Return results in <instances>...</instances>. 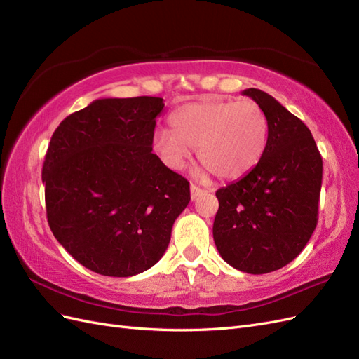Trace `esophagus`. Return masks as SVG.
<instances>
[{"instance_id": "34e87169", "label": "esophagus", "mask_w": 359, "mask_h": 359, "mask_svg": "<svg viewBox=\"0 0 359 359\" xmlns=\"http://www.w3.org/2000/svg\"><path fill=\"white\" fill-rule=\"evenodd\" d=\"M205 191H206V190H203V189H201V187H198V186H194V184H191V187H190L191 201H194L198 196H201V194L205 193Z\"/></svg>"}]
</instances>
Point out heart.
I'll return each mask as SVG.
<instances>
[{
    "label": "heart",
    "instance_id": "1",
    "mask_svg": "<svg viewBox=\"0 0 359 359\" xmlns=\"http://www.w3.org/2000/svg\"><path fill=\"white\" fill-rule=\"evenodd\" d=\"M172 130L154 135V151L170 169H182L190 148L215 177L236 180L262 158L268 139L264 111L250 102L205 100L181 106L170 116Z\"/></svg>",
    "mask_w": 359,
    "mask_h": 359
}]
</instances>
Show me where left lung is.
Instances as JSON below:
<instances>
[{"instance_id":"obj_1","label":"left lung","mask_w":359,"mask_h":359,"mask_svg":"<svg viewBox=\"0 0 359 359\" xmlns=\"http://www.w3.org/2000/svg\"><path fill=\"white\" fill-rule=\"evenodd\" d=\"M264 111L268 139L245 177L219 189L212 235L227 264L266 274L292 262L318 224L322 157L309 127L273 95L243 91Z\"/></svg>"}]
</instances>
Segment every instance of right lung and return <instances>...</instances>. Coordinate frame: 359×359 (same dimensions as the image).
<instances>
[{"label": "right lung", "mask_w": 359, "mask_h": 359, "mask_svg": "<svg viewBox=\"0 0 359 359\" xmlns=\"http://www.w3.org/2000/svg\"><path fill=\"white\" fill-rule=\"evenodd\" d=\"M160 97L99 99L62 119L43 163L48 223L81 265L132 277L156 265L190 184L153 154Z\"/></svg>", "instance_id": "add662e5"}]
</instances>
